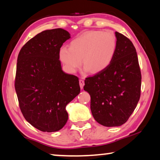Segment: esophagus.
I'll use <instances>...</instances> for the list:
<instances>
[{
	"label": "esophagus",
	"mask_w": 160,
	"mask_h": 160,
	"mask_svg": "<svg viewBox=\"0 0 160 160\" xmlns=\"http://www.w3.org/2000/svg\"><path fill=\"white\" fill-rule=\"evenodd\" d=\"M79 83H80V88L82 89L83 87H84V85H85V82H84V80H82V79H80V80H79Z\"/></svg>",
	"instance_id": "obj_1"
}]
</instances>
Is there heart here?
Here are the masks:
<instances>
[{"instance_id": "obj_1", "label": "heart", "mask_w": 160, "mask_h": 160, "mask_svg": "<svg viewBox=\"0 0 160 160\" xmlns=\"http://www.w3.org/2000/svg\"><path fill=\"white\" fill-rule=\"evenodd\" d=\"M116 47V37L113 32L92 31L72 40L70 47H61L59 56L70 72H76L82 62L85 72L90 70L97 73L109 67L115 56Z\"/></svg>"}]
</instances>
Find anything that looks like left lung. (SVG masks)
<instances>
[{
  "instance_id": "left-lung-1",
  "label": "left lung",
  "mask_w": 160,
  "mask_h": 160,
  "mask_svg": "<svg viewBox=\"0 0 160 160\" xmlns=\"http://www.w3.org/2000/svg\"><path fill=\"white\" fill-rule=\"evenodd\" d=\"M117 47L104 70L87 78L84 90L91 97L94 118L102 126H120L136 107L140 97L141 72L136 50L131 40L115 32Z\"/></svg>"
}]
</instances>
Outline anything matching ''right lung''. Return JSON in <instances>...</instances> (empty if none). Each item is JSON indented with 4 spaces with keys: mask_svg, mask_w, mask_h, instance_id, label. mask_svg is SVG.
<instances>
[{
    "mask_svg": "<svg viewBox=\"0 0 160 160\" xmlns=\"http://www.w3.org/2000/svg\"><path fill=\"white\" fill-rule=\"evenodd\" d=\"M70 35L45 30L23 46L18 57L15 88L24 117L43 132H56L68 118L66 107L80 92L79 79L61 68L59 51Z\"/></svg>",
    "mask_w": 160,
    "mask_h": 160,
    "instance_id": "1",
    "label": "right lung"
}]
</instances>
